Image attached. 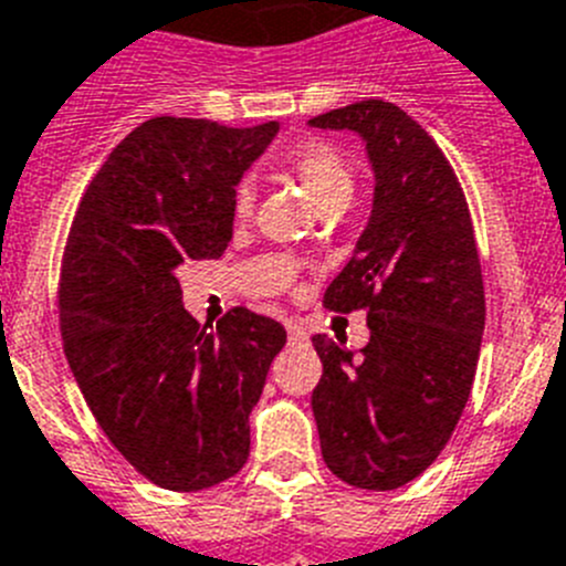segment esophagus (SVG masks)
<instances>
[{"instance_id": "1", "label": "esophagus", "mask_w": 566, "mask_h": 566, "mask_svg": "<svg viewBox=\"0 0 566 566\" xmlns=\"http://www.w3.org/2000/svg\"><path fill=\"white\" fill-rule=\"evenodd\" d=\"M287 338L290 344H298V340L307 338V333H304V327L298 324V321H287Z\"/></svg>"}]
</instances>
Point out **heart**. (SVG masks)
<instances>
[{"label": "heart", "instance_id": "obj_1", "mask_svg": "<svg viewBox=\"0 0 566 566\" xmlns=\"http://www.w3.org/2000/svg\"><path fill=\"white\" fill-rule=\"evenodd\" d=\"M284 166H287V171L295 180L307 188V195L313 197L318 208L353 197V169H349V160L333 144H327V140L310 137V140L295 144L284 155ZM253 200H256L253 182L239 180L231 200L233 217L237 220L251 217Z\"/></svg>", "mask_w": 566, "mask_h": 566}]
</instances>
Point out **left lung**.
Here are the masks:
<instances>
[{
    "label": "left lung",
    "instance_id": "left-lung-1",
    "mask_svg": "<svg viewBox=\"0 0 566 566\" xmlns=\"http://www.w3.org/2000/svg\"><path fill=\"white\" fill-rule=\"evenodd\" d=\"M353 129L375 169V202L353 259L324 293L335 313L366 310L358 353L313 335L321 454L346 485L395 491L454 434L471 395L485 287L471 211L434 137L389 101H358L310 120Z\"/></svg>",
    "mask_w": 566,
    "mask_h": 566
}]
</instances>
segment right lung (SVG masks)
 I'll use <instances>...</instances> for the list:
<instances>
[{
  "instance_id": "obj_1",
  "label": "right lung",
  "mask_w": 566,
  "mask_h": 566,
  "mask_svg": "<svg viewBox=\"0 0 566 566\" xmlns=\"http://www.w3.org/2000/svg\"><path fill=\"white\" fill-rule=\"evenodd\" d=\"M276 132V120H144L106 157L70 226L59 279L70 369L112 446L166 491L220 485L245 465L248 415L287 340L248 307L200 327L177 282L180 264L226 253L233 188Z\"/></svg>"
}]
</instances>
